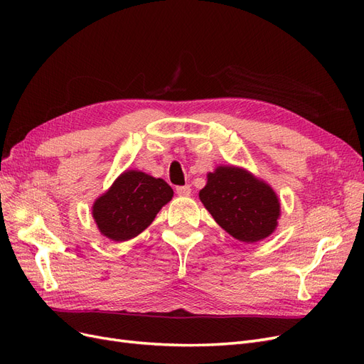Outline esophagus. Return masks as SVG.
I'll use <instances>...</instances> for the list:
<instances>
[{
    "label": "esophagus",
    "instance_id": "1",
    "mask_svg": "<svg viewBox=\"0 0 364 364\" xmlns=\"http://www.w3.org/2000/svg\"><path fill=\"white\" fill-rule=\"evenodd\" d=\"M176 193H178L181 197H186V196H190V194H191V188H190V185H182V186H178V188H176Z\"/></svg>",
    "mask_w": 364,
    "mask_h": 364
}]
</instances>
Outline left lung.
<instances>
[{"label": "left lung", "mask_w": 364, "mask_h": 364, "mask_svg": "<svg viewBox=\"0 0 364 364\" xmlns=\"http://www.w3.org/2000/svg\"><path fill=\"white\" fill-rule=\"evenodd\" d=\"M199 197L228 234L245 243L269 237L278 225L279 202L267 183L235 167H218L208 174Z\"/></svg>", "instance_id": "8db88e82"}]
</instances>
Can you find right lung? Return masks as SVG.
I'll use <instances>...</instances> for the list:
<instances>
[{
	"label": "right lung",
	"instance_id": "right-lung-1",
	"mask_svg": "<svg viewBox=\"0 0 364 364\" xmlns=\"http://www.w3.org/2000/svg\"><path fill=\"white\" fill-rule=\"evenodd\" d=\"M173 197L171 186L151 176L127 170L92 206L100 232L114 241H126L142 232Z\"/></svg>",
	"mask_w": 364,
	"mask_h": 364
}]
</instances>
